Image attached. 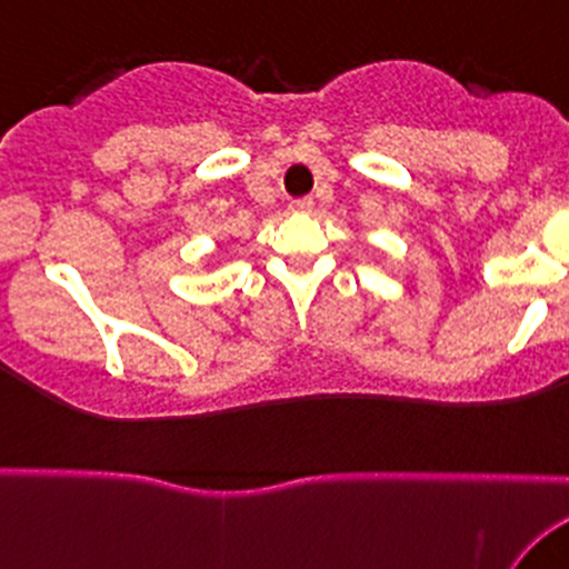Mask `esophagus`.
I'll return each instance as SVG.
<instances>
[{"mask_svg":"<svg viewBox=\"0 0 569 569\" xmlns=\"http://www.w3.org/2000/svg\"><path fill=\"white\" fill-rule=\"evenodd\" d=\"M291 211H297V214H306V211L313 209V198H300V200H291L289 206Z\"/></svg>","mask_w":569,"mask_h":569,"instance_id":"esophagus-1","label":"esophagus"}]
</instances>
